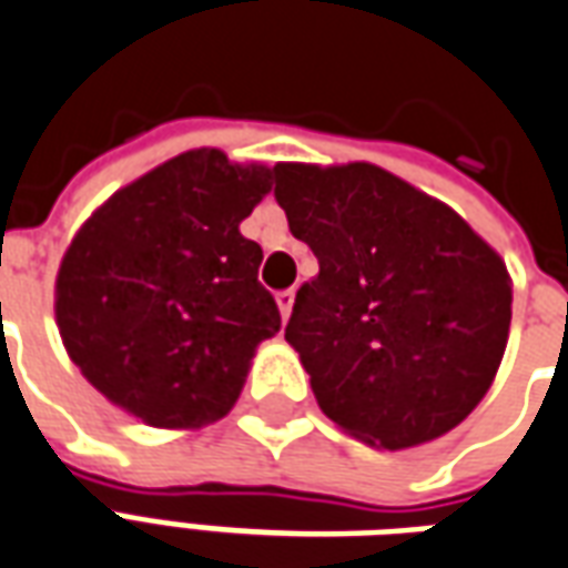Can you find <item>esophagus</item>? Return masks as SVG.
Masks as SVG:
<instances>
[{
	"instance_id": "obj_1",
	"label": "esophagus",
	"mask_w": 568,
	"mask_h": 568,
	"mask_svg": "<svg viewBox=\"0 0 568 568\" xmlns=\"http://www.w3.org/2000/svg\"><path fill=\"white\" fill-rule=\"evenodd\" d=\"M293 300H296V293H293V290H281L278 296H275V302H278V312L284 321H287L290 312H293Z\"/></svg>"
}]
</instances>
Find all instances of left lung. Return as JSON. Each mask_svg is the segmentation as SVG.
Here are the masks:
<instances>
[{
    "mask_svg": "<svg viewBox=\"0 0 568 568\" xmlns=\"http://www.w3.org/2000/svg\"><path fill=\"white\" fill-rule=\"evenodd\" d=\"M275 199L321 263L284 329L321 412L384 450L463 424L508 345L503 256L450 205L381 165L278 163Z\"/></svg>",
    "mask_w": 568,
    "mask_h": 568,
    "instance_id": "8db88e82",
    "label": "left lung"
}]
</instances>
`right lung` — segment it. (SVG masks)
<instances>
[{
	"label": "right lung",
	"instance_id": "obj_1",
	"mask_svg": "<svg viewBox=\"0 0 568 568\" xmlns=\"http://www.w3.org/2000/svg\"><path fill=\"white\" fill-rule=\"evenodd\" d=\"M272 178L217 148L184 151L74 233L53 312L65 354L111 405L160 429L230 415L256 347L281 329L256 281L263 247L239 233Z\"/></svg>",
	"mask_w": 568,
	"mask_h": 568
}]
</instances>
